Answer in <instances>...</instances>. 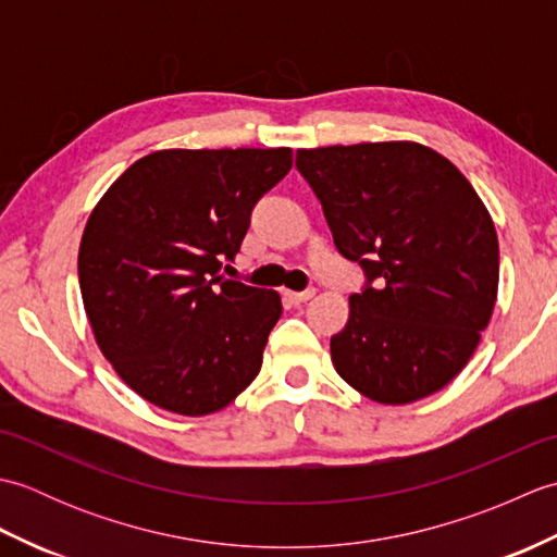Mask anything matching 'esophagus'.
Segmentation results:
<instances>
[{"label":"esophagus","instance_id":"obj_1","mask_svg":"<svg viewBox=\"0 0 557 557\" xmlns=\"http://www.w3.org/2000/svg\"><path fill=\"white\" fill-rule=\"evenodd\" d=\"M285 297L292 301V304H306L309 299H313L315 297V289H304V292H285Z\"/></svg>","mask_w":557,"mask_h":557}]
</instances>
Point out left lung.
Instances as JSON below:
<instances>
[{"instance_id":"1","label":"left lung","mask_w":557,"mask_h":557,"mask_svg":"<svg viewBox=\"0 0 557 557\" xmlns=\"http://www.w3.org/2000/svg\"><path fill=\"white\" fill-rule=\"evenodd\" d=\"M337 251L366 287L330 339L335 371L363 397L409 405L469 363L498 299L491 212L453 162L413 140L297 150Z\"/></svg>"}]
</instances>
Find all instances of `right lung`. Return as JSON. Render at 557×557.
Returning a JSON list of instances; mask_svg holds the SVG:
<instances>
[{
    "label": "right lung",
    "mask_w": 557,
    "mask_h": 557,
    "mask_svg": "<svg viewBox=\"0 0 557 557\" xmlns=\"http://www.w3.org/2000/svg\"><path fill=\"white\" fill-rule=\"evenodd\" d=\"M289 170L292 148L158 150L92 208L78 248L83 306L104 359L150 405L206 417L253 383L280 294L220 270Z\"/></svg>",
    "instance_id": "right-lung-1"
}]
</instances>
